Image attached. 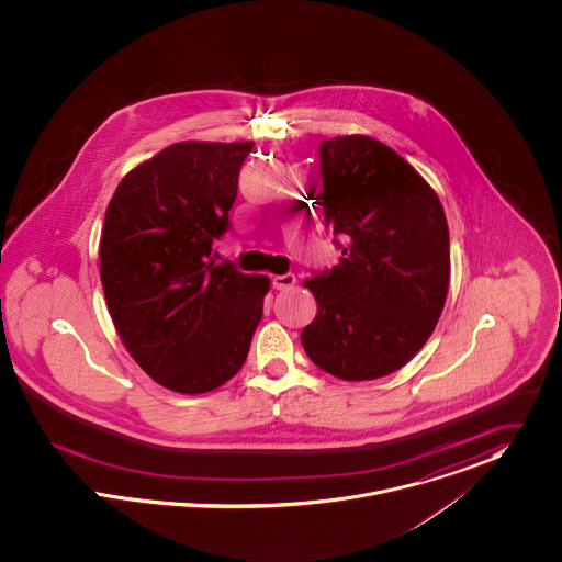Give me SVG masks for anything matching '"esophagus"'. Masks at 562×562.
<instances>
[{"mask_svg": "<svg viewBox=\"0 0 562 562\" xmlns=\"http://www.w3.org/2000/svg\"><path fill=\"white\" fill-rule=\"evenodd\" d=\"M295 282H297V276H295V273L273 276V280H271V284H273V289H276V291H286V289L295 286Z\"/></svg>", "mask_w": 562, "mask_h": 562, "instance_id": "obj_1", "label": "esophagus"}]
</instances>
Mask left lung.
<instances>
[{"mask_svg": "<svg viewBox=\"0 0 562 562\" xmlns=\"http://www.w3.org/2000/svg\"><path fill=\"white\" fill-rule=\"evenodd\" d=\"M318 157L316 206L342 256L306 280L318 311L302 345L325 373L379 379L436 329L450 280L446 215L427 181L373 137L325 139Z\"/></svg>", "mask_w": 562, "mask_h": 562, "instance_id": "1", "label": "left lung"}]
</instances>
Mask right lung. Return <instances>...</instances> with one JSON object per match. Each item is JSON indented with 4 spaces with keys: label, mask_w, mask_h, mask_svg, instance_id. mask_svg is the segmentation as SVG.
<instances>
[{
    "label": "right lung",
    "mask_w": 562,
    "mask_h": 562,
    "mask_svg": "<svg viewBox=\"0 0 562 562\" xmlns=\"http://www.w3.org/2000/svg\"><path fill=\"white\" fill-rule=\"evenodd\" d=\"M254 142H179L131 170L105 213L101 282L133 360L164 387L202 394L239 373L269 291L211 258Z\"/></svg>",
    "instance_id": "right-lung-1"
}]
</instances>
